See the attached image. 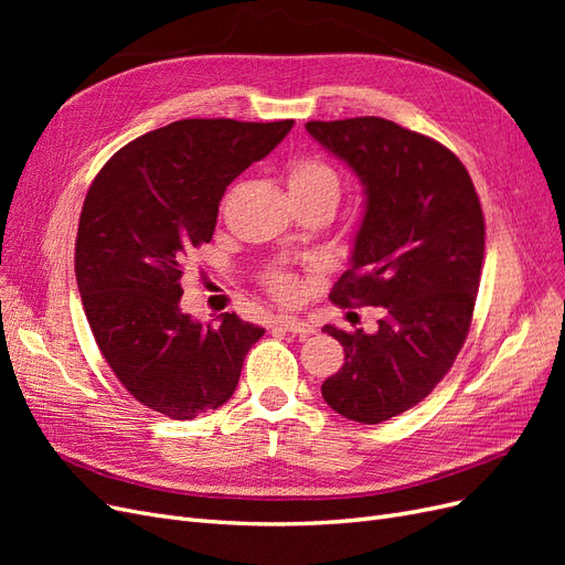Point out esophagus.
<instances>
[{"label":"esophagus","instance_id":"obj_1","mask_svg":"<svg viewBox=\"0 0 565 565\" xmlns=\"http://www.w3.org/2000/svg\"><path fill=\"white\" fill-rule=\"evenodd\" d=\"M276 324H280L282 330L292 332V334H299V337H309V334L316 332V328H313L311 322H306V320H301L297 316H278Z\"/></svg>","mask_w":565,"mask_h":565}]
</instances>
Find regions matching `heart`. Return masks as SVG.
Wrapping results in <instances>:
<instances>
[{
	"label": "heart",
	"mask_w": 565,
	"mask_h": 565,
	"mask_svg": "<svg viewBox=\"0 0 565 565\" xmlns=\"http://www.w3.org/2000/svg\"><path fill=\"white\" fill-rule=\"evenodd\" d=\"M287 185L292 195H324L337 204L341 181L330 162L320 158H295L287 164ZM268 285L273 295L280 299H292L297 295V282L285 273H270Z\"/></svg>",
	"instance_id": "1"
}]
</instances>
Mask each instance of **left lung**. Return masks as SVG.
Returning <instances> with one entry per match:
<instances>
[{"label":"left lung","instance_id":"left-lung-1","mask_svg":"<svg viewBox=\"0 0 565 565\" xmlns=\"http://www.w3.org/2000/svg\"><path fill=\"white\" fill-rule=\"evenodd\" d=\"M306 129L365 188L351 268L330 299L384 309L374 334L324 324L344 365L320 391L341 417L380 424L429 396L465 347L486 252L481 200L452 150L391 119H313Z\"/></svg>","mask_w":565,"mask_h":565}]
</instances>
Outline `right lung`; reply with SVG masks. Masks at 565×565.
Segmentation results:
<instances>
[{"label": "right lung", "mask_w": 565, "mask_h": 565, "mask_svg": "<svg viewBox=\"0 0 565 565\" xmlns=\"http://www.w3.org/2000/svg\"><path fill=\"white\" fill-rule=\"evenodd\" d=\"M295 119H179L134 139L96 174L79 216L75 276L115 377L146 407L195 419L224 405L264 328L179 309L183 264L212 241L226 185L276 148Z\"/></svg>", "instance_id": "obj_1"}]
</instances>
